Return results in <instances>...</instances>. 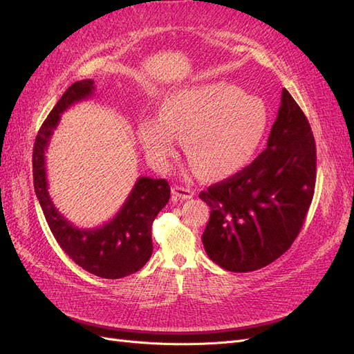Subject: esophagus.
<instances>
[{
  "instance_id": "esophagus-1",
  "label": "esophagus",
  "mask_w": 354,
  "mask_h": 354,
  "mask_svg": "<svg viewBox=\"0 0 354 354\" xmlns=\"http://www.w3.org/2000/svg\"><path fill=\"white\" fill-rule=\"evenodd\" d=\"M173 195L177 196L178 199H190V198H194V190L189 189V187H185V186L174 185L173 186Z\"/></svg>"
}]
</instances>
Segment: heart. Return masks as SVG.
<instances>
[{"mask_svg": "<svg viewBox=\"0 0 354 354\" xmlns=\"http://www.w3.org/2000/svg\"><path fill=\"white\" fill-rule=\"evenodd\" d=\"M269 122L266 103L227 82H203L168 93L159 116L143 115L137 137L146 155L165 167L177 137L198 173L218 178L248 164L260 147Z\"/></svg>", "mask_w": 354, "mask_h": 354, "instance_id": "obj_1", "label": "heart"}]
</instances>
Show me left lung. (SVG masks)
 I'll use <instances>...</instances> for the list:
<instances>
[{
	"mask_svg": "<svg viewBox=\"0 0 354 354\" xmlns=\"http://www.w3.org/2000/svg\"><path fill=\"white\" fill-rule=\"evenodd\" d=\"M315 183L312 128L283 88L266 151L199 194L211 208L202 234L209 259L234 273L259 270L279 259L303 227Z\"/></svg>",
	"mask_w": 354,
	"mask_h": 354,
	"instance_id": "left-lung-1",
	"label": "left lung"
}]
</instances>
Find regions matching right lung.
I'll return each instance as SVG.
<instances>
[{"label": "right lung", "mask_w": 354, "mask_h": 354, "mask_svg": "<svg viewBox=\"0 0 354 354\" xmlns=\"http://www.w3.org/2000/svg\"><path fill=\"white\" fill-rule=\"evenodd\" d=\"M94 90L93 80L72 84L42 122L32 155L34 189L60 248L88 273L103 279H120L138 272L151 259L152 223L168 203L171 189L164 178L140 177L116 216L97 229H78L57 211L48 195L47 146L60 115L73 103L88 99Z\"/></svg>", "instance_id": "right-lung-1"}]
</instances>
